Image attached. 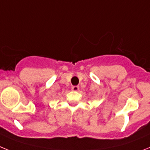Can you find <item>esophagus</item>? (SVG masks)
Masks as SVG:
<instances>
[{"label": "esophagus", "mask_w": 150, "mask_h": 150, "mask_svg": "<svg viewBox=\"0 0 150 150\" xmlns=\"http://www.w3.org/2000/svg\"><path fill=\"white\" fill-rule=\"evenodd\" d=\"M79 86H72V87H71V90L75 91H79Z\"/></svg>", "instance_id": "1"}]
</instances>
